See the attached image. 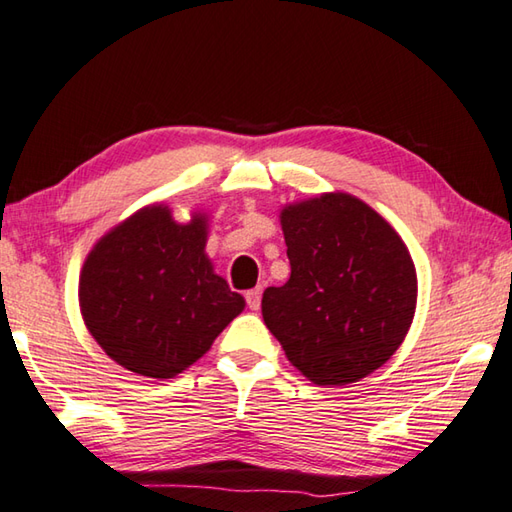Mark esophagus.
Segmentation results:
<instances>
[{
	"label": "esophagus",
	"instance_id": "34e87169",
	"mask_svg": "<svg viewBox=\"0 0 512 512\" xmlns=\"http://www.w3.org/2000/svg\"><path fill=\"white\" fill-rule=\"evenodd\" d=\"M261 299H263V288H261V285H258V288H254V290H249V292L245 294V301H247V306H249L251 310L261 308Z\"/></svg>",
	"mask_w": 512,
	"mask_h": 512
}]
</instances>
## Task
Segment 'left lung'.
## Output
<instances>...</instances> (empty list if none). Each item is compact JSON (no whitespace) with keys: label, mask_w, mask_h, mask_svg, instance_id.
<instances>
[{"label":"left lung","mask_w":512,"mask_h":512,"mask_svg":"<svg viewBox=\"0 0 512 512\" xmlns=\"http://www.w3.org/2000/svg\"><path fill=\"white\" fill-rule=\"evenodd\" d=\"M281 224L292 274L263 292V319L292 366L321 387L366 378L398 351L416 310L405 242L369 204L326 193Z\"/></svg>","instance_id":"1"}]
</instances>
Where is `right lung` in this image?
<instances>
[{
    "instance_id": "1",
    "label": "right lung",
    "mask_w": 512,
    "mask_h": 512,
    "mask_svg": "<svg viewBox=\"0 0 512 512\" xmlns=\"http://www.w3.org/2000/svg\"><path fill=\"white\" fill-rule=\"evenodd\" d=\"M204 245V215L177 224L161 204L96 242L80 274V310L89 333L123 369L175 378L245 308L213 272Z\"/></svg>"
}]
</instances>
